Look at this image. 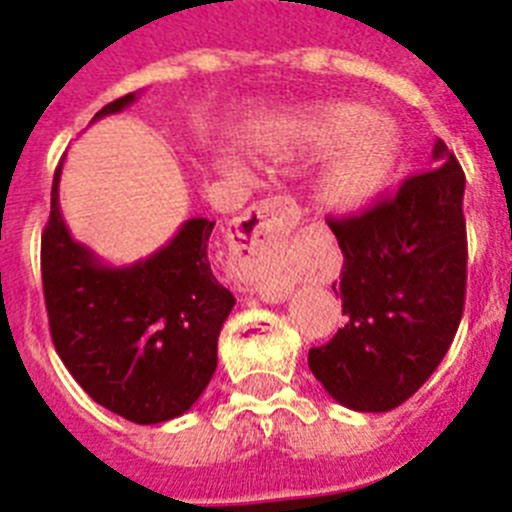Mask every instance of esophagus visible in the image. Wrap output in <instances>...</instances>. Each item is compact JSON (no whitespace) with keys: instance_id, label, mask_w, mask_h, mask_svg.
Wrapping results in <instances>:
<instances>
[{"instance_id":"obj_1","label":"esophagus","mask_w":512,"mask_h":512,"mask_svg":"<svg viewBox=\"0 0 512 512\" xmlns=\"http://www.w3.org/2000/svg\"><path fill=\"white\" fill-rule=\"evenodd\" d=\"M299 221V211L286 198H268L239 219L231 237V275L242 286L278 301L286 291L281 268L283 242Z\"/></svg>"}]
</instances>
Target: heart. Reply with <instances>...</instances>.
Returning a JSON list of instances; mask_svg holds the SVG:
<instances>
[{
    "instance_id": "b5f03b06",
    "label": "heart",
    "mask_w": 512,
    "mask_h": 512,
    "mask_svg": "<svg viewBox=\"0 0 512 512\" xmlns=\"http://www.w3.org/2000/svg\"><path fill=\"white\" fill-rule=\"evenodd\" d=\"M368 110L355 102L319 105L288 121L265 149L275 157L311 154L340 144L319 177V195L335 208H358L368 203L389 180L397 162V136L386 123L368 121ZM224 170L242 180L237 162Z\"/></svg>"
}]
</instances>
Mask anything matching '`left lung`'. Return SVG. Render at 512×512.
<instances>
[{
    "mask_svg": "<svg viewBox=\"0 0 512 512\" xmlns=\"http://www.w3.org/2000/svg\"><path fill=\"white\" fill-rule=\"evenodd\" d=\"M435 167L358 216L327 219L340 244L345 327L309 350L332 399L389 412L433 376L459 330L466 296V177L441 139Z\"/></svg>",
    "mask_w": 512,
    "mask_h": 512,
    "instance_id": "left-lung-1",
    "label": "left lung"
}]
</instances>
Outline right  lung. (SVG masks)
<instances>
[{"instance_id":"1","label":"right lung","mask_w":512,"mask_h":512,"mask_svg":"<svg viewBox=\"0 0 512 512\" xmlns=\"http://www.w3.org/2000/svg\"><path fill=\"white\" fill-rule=\"evenodd\" d=\"M136 92L108 102L92 121L121 113ZM64 164V162H61ZM41 239L43 296L53 348L97 404L139 425L180 417L219 363V332L234 296L213 278L208 239L216 221L188 219L170 244L126 268H110L74 242L59 208Z\"/></svg>"}]
</instances>
